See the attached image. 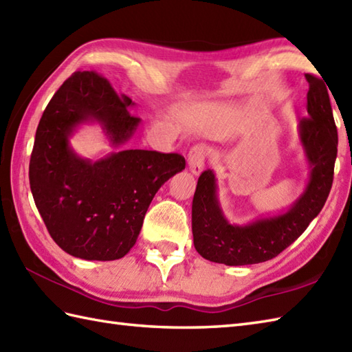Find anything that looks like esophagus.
I'll return each instance as SVG.
<instances>
[{
	"instance_id": "34e87169",
	"label": "esophagus",
	"mask_w": 352,
	"mask_h": 352,
	"mask_svg": "<svg viewBox=\"0 0 352 352\" xmlns=\"http://www.w3.org/2000/svg\"><path fill=\"white\" fill-rule=\"evenodd\" d=\"M207 149L204 145H195L189 151V169L193 175H199L206 166Z\"/></svg>"
}]
</instances>
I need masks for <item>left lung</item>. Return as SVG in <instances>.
<instances>
[{"mask_svg": "<svg viewBox=\"0 0 352 352\" xmlns=\"http://www.w3.org/2000/svg\"><path fill=\"white\" fill-rule=\"evenodd\" d=\"M305 78L309 118L300 121V139L310 164L307 188L286 213L233 226L219 207L213 170H204L192 201V233L195 250L206 260L228 266L271 260L294 243L322 210L333 184L338 129L325 83L311 74H305Z\"/></svg>", "mask_w": 352, "mask_h": 352, "instance_id": "left-lung-1", "label": "left lung"}]
</instances>
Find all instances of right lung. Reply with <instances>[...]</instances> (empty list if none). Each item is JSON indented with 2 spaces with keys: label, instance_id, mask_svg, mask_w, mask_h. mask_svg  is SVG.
Returning a JSON list of instances; mask_svg holds the SVG:
<instances>
[{
  "label": "right lung",
  "instance_id": "add662e5",
  "mask_svg": "<svg viewBox=\"0 0 352 352\" xmlns=\"http://www.w3.org/2000/svg\"><path fill=\"white\" fill-rule=\"evenodd\" d=\"M130 106L107 78L77 71L58 87L37 125L30 188L52 241L74 257H124L157 190L186 166L177 153L125 149L91 162L72 151L69 136L85 122H98L115 146L125 144L140 122Z\"/></svg>",
  "mask_w": 352,
  "mask_h": 352
}]
</instances>
